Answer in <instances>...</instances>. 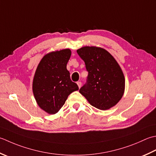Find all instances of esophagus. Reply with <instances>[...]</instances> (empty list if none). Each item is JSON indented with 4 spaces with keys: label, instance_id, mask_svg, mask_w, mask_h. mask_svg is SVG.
Segmentation results:
<instances>
[{
    "label": "esophagus",
    "instance_id": "esophagus-1",
    "mask_svg": "<svg viewBox=\"0 0 156 156\" xmlns=\"http://www.w3.org/2000/svg\"><path fill=\"white\" fill-rule=\"evenodd\" d=\"M77 84H78V88H80L81 87V85H82L81 82H77Z\"/></svg>",
    "mask_w": 156,
    "mask_h": 156
}]
</instances>
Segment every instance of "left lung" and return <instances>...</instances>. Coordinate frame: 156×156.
<instances>
[{"mask_svg":"<svg viewBox=\"0 0 156 156\" xmlns=\"http://www.w3.org/2000/svg\"><path fill=\"white\" fill-rule=\"evenodd\" d=\"M77 53L88 72L87 83L79 92L101 110L115 106L125 90V78L116 60L104 48L93 46L82 47Z\"/></svg>","mask_w":156,"mask_h":156,"instance_id":"1","label":"left lung"}]
</instances>
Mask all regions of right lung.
Listing matches in <instances>:
<instances>
[{"mask_svg": "<svg viewBox=\"0 0 156 156\" xmlns=\"http://www.w3.org/2000/svg\"><path fill=\"white\" fill-rule=\"evenodd\" d=\"M71 54L69 48L50 52L42 58L36 69L33 94L38 105L48 114L59 112L69 94L78 90L67 69Z\"/></svg>", "mask_w": 156, "mask_h": 156, "instance_id": "obj_1", "label": "right lung"}]
</instances>
